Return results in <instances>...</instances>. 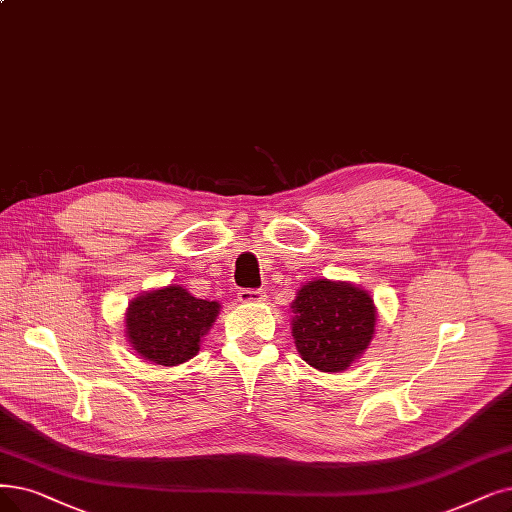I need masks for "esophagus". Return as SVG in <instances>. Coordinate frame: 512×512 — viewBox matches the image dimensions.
<instances>
[{"instance_id": "esophagus-1", "label": "esophagus", "mask_w": 512, "mask_h": 512, "mask_svg": "<svg viewBox=\"0 0 512 512\" xmlns=\"http://www.w3.org/2000/svg\"><path fill=\"white\" fill-rule=\"evenodd\" d=\"M239 302H245V304H256V302H262L264 298V290H239L237 294Z\"/></svg>"}]
</instances>
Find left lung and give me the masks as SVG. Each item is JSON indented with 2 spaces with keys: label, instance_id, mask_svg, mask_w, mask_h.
I'll use <instances>...</instances> for the list:
<instances>
[{
  "label": "left lung",
  "instance_id": "left-lung-1",
  "mask_svg": "<svg viewBox=\"0 0 512 512\" xmlns=\"http://www.w3.org/2000/svg\"><path fill=\"white\" fill-rule=\"evenodd\" d=\"M292 313L296 349L319 372H342L359 359L374 338L378 317L365 290L330 279L302 285Z\"/></svg>",
  "mask_w": 512,
  "mask_h": 512
}]
</instances>
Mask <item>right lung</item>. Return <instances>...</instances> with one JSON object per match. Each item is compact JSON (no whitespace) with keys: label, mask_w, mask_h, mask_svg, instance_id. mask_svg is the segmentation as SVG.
<instances>
[{"label":"right lung","mask_w":512,"mask_h":512,"mask_svg":"<svg viewBox=\"0 0 512 512\" xmlns=\"http://www.w3.org/2000/svg\"><path fill=\"white\" fill-rule=\"evenodd\" d=\"M218 311V302L195 298L180 285H166L130 302L126 336L142 359L166 367L180 365L197 355Z\"/></svg>","instance_id":"right-lung-1"}]
</instances>
